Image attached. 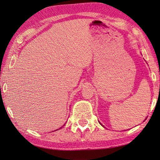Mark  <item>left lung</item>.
Listing matches in <instances>:
<instances>
[{
	"label": "left lung",
	"instance_id": "1",
	"mask_svg": "<svg viewBox=\"0 0 160 160\" xmlns=\"http://www.w3.org/2000/svg\"><path fill=\"white\" fill-rule=\"evenodd\" d=\"M101 125H102V127H103V125H102V124H101Z\"/></svg>",
	"mask_w": 160,
	"mask_h": 160
}]
</instances>
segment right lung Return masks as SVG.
<instances>
[{
    "mask_svg": "<svg viewBox=\"0 0 160 160\" xmlns=\"http://www.w3.org/2000/svg\"><path fill=\"white\" fill-rule=\"evenodd\" d=\"M64 125H63V126H64ZM63 126H62V127H63ZM62 127H60V128H62ZM57 130H58V129H57Z\"/></svg>",
    "mask_w": 160,
    "mask_h": 160,
    "instance_id": "obj_1",
    "label": "right lung"
}]
</instances>
